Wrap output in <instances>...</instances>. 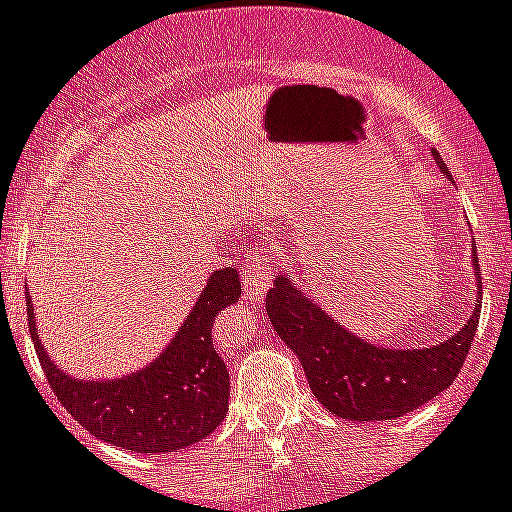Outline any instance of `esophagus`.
I'll return each mask as SVG.
<instances>
[{"mask_svg": "<svg viewBox=\"0 0 512 512\" xmlns=\"http://www.w3.org/2000/svg\"><path fill=\"white\" fill-rule=\"evenodd\" d=\"M242 287H245L247 297L260 302L267 294V289L272 287V270H270V257L267 252H255L250 255V260L245 262V270H242Z\"/></svg>", "mask_w": 512, "mask_h": 512, "instance_id": "1", "label": "esophagus"}]
</instances>
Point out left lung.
Segmentation results:
<instances>
[{
	"label": "left lung",
	"mask_w": 512,
	"mask_h": 512,
	"mask_svg": "<svg viewBox=\"0 0 512 512\" xmlns=\"http://www.w3.org/2000/svg\"><path fill=\"white\" fill-rule=\"evenodd\" d=\"M433 160L451 175L436 151ZM473 267L480 272L478 255H473ZM480 299L483 282L478 275L473 314L461 332L426 349H386L354 337L285 275H277L267 292V317L299 356L309 389L324 409L349 421H389L416 411L456 381L476 337Z\"/></svg>",
	"instance_id": "8db88e82"
}]
</instances>
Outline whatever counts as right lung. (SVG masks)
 <instances>
[{
    "label": "right lung",
    "instance_id": "add662e5",
    "mask_svg": "<svg viewBox=\"0 0 512 512\" xmlns=\"http://www.w3.org/2000/svg\"><path fill=\"white\" fill-rule=\"evenodd\" d=\"M240 299L235 267L210 275L193 312L146 369L108 381L74 379L49 359L27 299L29 332L46 381L66 411L101 441L136 453H170L198 443L223 423L230 374L213 347L220 309Z\"/></svg>",
    "mask_w": 512,
    "mask_h": 512
}]
</instances>
